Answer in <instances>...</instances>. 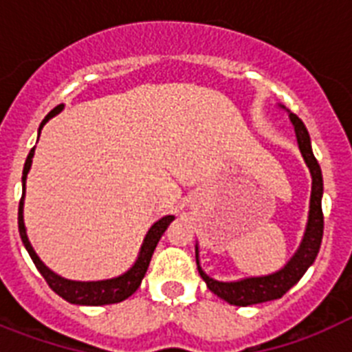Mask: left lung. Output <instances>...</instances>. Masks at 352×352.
Instances as JSON below:
<instances>
[{
    "mask_svg": "<svg viewBox=\"0 0 352 352\" xmlns=\"http://www.w3.org/2000/svg\"><path fill=\"white\" fill-rule=\"evenodd\" d=\"M292 125H294V132H296L298 146L303 155L307 166H309L310 174H312V195H310V214L309 223H307V231H305V238L300 245V250L294 254L291 261L287 263L285 268L280 272L273 273L268 276H254V278H245L239 282H217L206 275L201 270L197 261L199 275L203 276V280L206 282L208 289L219 298L226 300L227 303L236 305V307H248V305L264 303V301L278 300L300 280L305 272L309 270L310 264L316 261L317 252L321 248L322 241V231H324V217H322L321 208V197H322V174L321 167L317 164L316 157L312 153V146H310V135L307 126L303 125V121L296 116V114H289Z\"/></svg>",
    "mask_w": 352,
    "mask_h": 352,
    "instance_id": "left-lung-1",
    "label": "left lung"
}]
</instances>
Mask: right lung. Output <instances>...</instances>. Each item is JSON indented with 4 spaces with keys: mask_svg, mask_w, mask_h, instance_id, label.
Masks as SVG:
<instances>
[{
    "mask_svg": "<svg viewBox=\"0 0 352 352\" xmlns=\"http://www.w3.org/2000/svg\"><path fill=\"white\" fill-rule=\"evenodd\" d=\"M63 109V105H58L51 111V113L45 116V120L42 121V129L45 125V121H49V118H52L54 114H58ZM33 153H35V148L31 149L30 155L26 158V164H24L23 170V185H26V176L28 170L31 167V158H33ZM23 204H24V194L21 197V203H19V234H21V239H23L24 247H26L28 254L35 263L36 270L42 273V276L45 278V282L49 284V287L61 296L63 300H67L68 303H76V305H111V303H120V301L126 300L129 296H132L133 292L138 291V287L141 285V280L144 278L146 270L149 266V261H151V256H153L155 248H157L158 239L162 238V234L166 232L167 226L174 220L173 214H167L164 219L158 220L157 223L151 226V229L148 231L144 238V243L141 247V254H139V259L135 261L132 268L125 273V275L118 276V278H111V280H102V282H74L67 280V278H61L60 275L52 273L51 270L38 259V256L35 254L33 247H31L30 239L26 236V229H24V219H23Z\"/></svg>",
    "mask_w": 352,
    "mask_h": 352,
    "instance_id": "right-lung-1",
    "label": "right lung"
}]
</instances>
